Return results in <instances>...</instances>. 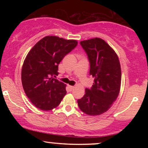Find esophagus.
<instances>
[{
  "instance_id": "esophagus-1",
  "label": "esophagus",
  "mask_w": 148,
  "mask_h": 148,
  "mask_svg": "<svg viewBox=\"0 0 148 148\" xmlns=\"http://www.w3.org/2000/svg\"><path fill=\"white\" fill-rule=\"evenodd\" d=\"M68 88H69V90L70 91H72L74 90V86H68Z\"/></svg>"
}]
</instances>
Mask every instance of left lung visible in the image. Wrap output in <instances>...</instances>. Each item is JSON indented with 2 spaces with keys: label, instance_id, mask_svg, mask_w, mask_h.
Instances as JSON below:
<instances>
[{
  "label": "left lung",
  "instance_id": "1",
  "mask_svg": "<svg viewBox=\"0 0 148 148\" xmlns=\"http://www.w3.org/2000/svg\"><path fill=\"white\" fill-rule=\"evenodd\" d=\"M81 45L88 54L90 74L94 78L91 89L77 100L80 110L90 116L100 115L108 110L120 92L121 69L114 50L99 38L84 40Z\"/></svg>",
  "mask_w": 148,
  "mask_h": 148
}]
</instances>
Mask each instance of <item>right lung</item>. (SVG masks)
<instances>
[{
    "label": "right lung",
    "instance_id": "obj_1",
    "mask_svg": "<svg viewBox=\"0 0 148 148\" xmlns=\"http://www.w3.org/2000/svg\"><path fill=\"white\" fill-rule=\"evenodd\" d=\"M77 45V40L47 36L28 52L22 66V86L30 102L38 108L51 110L66 95V85L54 75L58 73L62 58Z\"/></svg>",
    "mask_w": 148,
    "mask_h": 148
}]
</instances>
